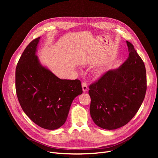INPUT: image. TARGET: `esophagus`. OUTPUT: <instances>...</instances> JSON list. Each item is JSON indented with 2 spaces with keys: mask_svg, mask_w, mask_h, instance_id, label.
Returning <instances> with one entry per match:
<instances>
[{
  "mask_svg": "<svg viewBox=\"0 0 158 158\" xmlns=\"http://www.w3.org/2000/svg\"><path fill=\"white\" fill-rule=\"evenodd\" d=\"M82 90H83V92H86L88 90V85L86 83V82L84 81L82 82Z\"/></svg>",
  "mask_w": 158,
  "mask_h": 158,
  "instance_id": "1",
  "label": "esophagus"
}]
</instances>
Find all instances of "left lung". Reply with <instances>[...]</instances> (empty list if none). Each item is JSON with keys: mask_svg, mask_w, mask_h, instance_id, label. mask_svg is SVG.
Returning a JSON list of instances; mask_svg holds the SVG:
<instances>
[{"mask_svg": "<svg viewBox=\"0 0 158 158\" xmlns=\"http://www.w3.org/2000/svg\"><path fill=\"white\" fill-rule=\"evenodd\" d=\"M126 42L129 52L126 61L89 86L91 117L102 129L113 130L125 126L135 117L145 96L144 63L134 46Z\"/></svg>", "mask_w": 158, "mask_h": 158, "instance_id": "1", "label": "left lung"}]
</instances>
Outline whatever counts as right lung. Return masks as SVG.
Segmentation results:
<instances>
[{
    "instance_id": "add662e5",
    "label": "right lung",
    "mask_w": 158,
    "mask_h": 158,
    "mask_svg": "<svg viewBox=\"0 0 158 158\" xmlns=\"http://www.w3.org/2000/svg\"><path fill=\"white\" fill-rule=\"evenodd\" d=\"M40 37L23 52L15 71V87L24 113L36 125L54 130L67 118L73 99L82 94L79 79H61L39 63L36 51Z\"/></svg>"
}]
</instances>
